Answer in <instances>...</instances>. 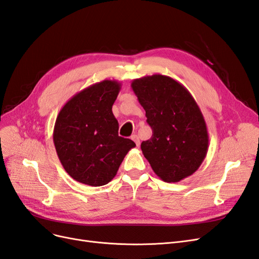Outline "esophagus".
Masks as SVG:
<instances>
[{
  "label": "esophagus",
  "mask_w": 259,
  "mask_h": 259,
  "mask_svg": "<svg viewBox=\"0 0 259 259\" xmlns=\"http://www.w3.org/2000/svg\"><path fill=\"white\" fill-rule=\"evenodd\" d=\"M132 139L134 140L135 144H136V146H137V147H139L140 142H139V138H138V136H137V135H133V136H132Z\"/></svg>",
  "instance_id": "1"
}]
</instances>
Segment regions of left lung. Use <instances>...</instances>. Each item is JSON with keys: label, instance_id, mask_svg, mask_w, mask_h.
Segmentation results:
<instances>
[{"label": "left lung", "instance_id": "1", "mask_svg": "<svg viewBox=\"0 0 259 259\" xmlns=\"http://www.w3.org/2000/svg\"><path fill=\"white\" fill-rule=\"evenodd\" d=\"M131 86L153 132L142 151L154 173L166 183L191 176L208 150L207 126L197 101L167 75L139 77Z\"/></svg>", "mask_w": 259, "mask_h": 259}]
</instances>
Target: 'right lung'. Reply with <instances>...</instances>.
Returning <instances> with one entry per match:
<instances>
[{"instance_id":"add662e5","label":"right lung","mask_w":259,"mask_h":259,"mask_svg":"<svg viewBox=\"0 0 259 259\" xmlns=\"http://www.w3.org/2000/svg\"><path fill=\"white\" fill-rule=\"evenodd\" d=\"M121 83L104 80L76 93L59 111L53 140L61 165L76 182L92 187L114 178L132 148L131 139L119 136L112 106Z\"/></svg>"}]
</instances>
